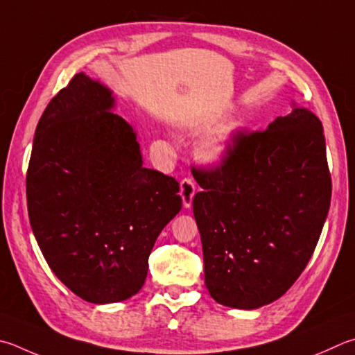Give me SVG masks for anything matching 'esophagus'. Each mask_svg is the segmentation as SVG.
Returning <instances> with one entry per match:
<instances>
[{
	"instance_id": "esophagus-1",
	"label": "esophagus",
	"mask_w": 355,
	"mask_h": 355,
	"mask_svg": "<svg viewBox=\"0 0 355 355\" xmlns=\"http://www.w3.org/2000/svg\"><path fill=\"white\" fill-rule=\"evenodd\" d=\"M196 194V183L194 180L186 177L180 182V196L183 198V206L184 208H189L192 205V198H194Z\"/></svg>"
}]
</instances>
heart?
<instances>
[{
	"label": "heart",
	"instance_id": "1",
	"mask_svg": "<svg viewBox=\"0 0 355 355\" xmlns=\"http://www.w3.org/2000/svg\"><path fill=\"white\" fill-rule=\"evenodd\" d=\"M227 135L223 132L212 133L208 138L202 141V144L198 147V155L205 161H209V163H214L218 161L222 157L225 150H227Z\"/></svg>",
	"mask_w": 355,
	"mask_h": 355
}]
</instances>
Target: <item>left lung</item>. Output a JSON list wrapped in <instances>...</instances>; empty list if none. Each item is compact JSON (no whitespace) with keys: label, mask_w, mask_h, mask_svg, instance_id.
I'll use <instances>...</instances> for the list:
<instances>
[{"label":"left lung","mask_w":355,"mask_h":355,"mask_svg":"<svg viewBox=\"0 0 355 355\" xmlns=\"http://www.w3.org/2000/svg\"><path fill=\"white\" fill-rule=\"evenodd\" d=\"M192 200L205 284L218 304L257 309L281 298L317 247L332 180L323 125L292 102L266 130L231 135L220 163L196 167Z\"/></svg>","instance_id":"1"}]
</instances>
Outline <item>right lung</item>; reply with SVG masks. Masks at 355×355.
I'll return each mask as SVG.
<instances>
[{
  "instance_id": "add662e5",
  "label": "right lung",
  "mask_w": 355,
  "mask_h": 355,
  "mask_svg": "<svg viewBox=\"0 0 355 355\" xmlns=\"http://www.w3.org/2000/svg\"><path fill=\"white\" fill-rule=\"evenodd\" d=\"M112 92L76 74L44 108L26 173L32 231L54 275L94 304L130 298L182 209L173 177L143 166Z\"/></svg>"
}]
</instances>
